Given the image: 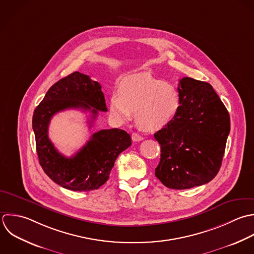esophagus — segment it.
<instances>
[{"instance_id":"obj_1","label":"esophagus","mask_w":254,"mask_h":254,"mask_svg":"<svg viewBox=\"0 0 254 254\" xmlns=\"http://www.w3.org/2000/svg\"><path fill=\"white\" fill-rule=\"evenodd\" d=\"M131 139H132V141L137 142V141H141V140H143V137H142L141 135H139L138 133L133 132V133L131 134Z\"/></svg>"}]
</instances>
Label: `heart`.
Instances as JSON below:
<instances>
[{
    "mask_svg": "<svg viewBox=\"0 0 254 254\" xmlns=\"http://www.w3.org/2000/svg\"><path fill=\"white\" fill-rule=\"evenodd\" d=\"M180 108L181 97L174 84L142 73L123 77L118 94L110 98V111L116 120L127 123L135 115L137 127L146 131L168 126Z\"/></svg>",
    "mask_w": 254,
    "mask_h": 254,
    "instance_id": "obj_1",
    "label": "heart"
}]
</instances>
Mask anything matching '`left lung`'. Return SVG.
<instances>
[{"mask_svg": "<svg viewBox=\"0 0 254 254\" xmlns=\"http://www.w3.org/2000/svg\"><path fill=\"white\" fill-rule=\"evenodd\" d=\"M178 91L181 108L177 117L154 133L161 147L155 176L170 189L184 190L207 184L218 174L231 120L209 83L184 77Z\"/></svg>", "mask_w": 254, "mask_h": 254, "instance_id": "left-lung-1", "label": "left lung"}]
</instances>
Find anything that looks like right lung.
<instances>
[{
    "mask_svg": "<svg viewBox=\"0 0 254 254\" xmlns=\"http://www.w3.org/2000/svg\"><path fill=\"white\" fill-rule=\"evenodd\" d=\"M102 87L88 75L74 72L50 87L32 117L36 152L45 174L59 186L79 192L99 189L109 177L119 154L131 145L130 135L119 128L102 129L73 156L65 157L48 137L51 118L67 109L91 113L90 127L98 112H107Z\"/></svg>",
    "mask_w": 254,
    "mask_h": 254,
    "instance_id": "1",
    "label": "right lung"
}]
</instances>
